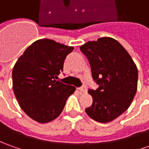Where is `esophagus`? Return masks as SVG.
Here are the masks:
<instances>
[{"mask_svg": "<svg viewBox=\"0 0 149 149\" xmlns=\"http://www.w3.org/2000/svg\"><path fill=\"white\" fill-rule=\"evenodd\" d=\"M78 91L80 92H82V93H84V92L86 91V88L84 87V86H82V87H80L78 88Z\"/></svg>", "mask_w": 149, "mask_h": 149, "instance_id": "1", "label": "esophagus"}]
</instances>
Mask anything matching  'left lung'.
Segmentation results:
<instances>
[{
    "mask_svg": "<svg viewBox=\"0 0 149 149\" xmlns=\"http://www.w3.org/2000/svg\"><path fill=\"white\" fill-rule=\"evenodd\" d=\"M89 60L92 78L99 85L89 89L92 105L86 113L95 121H113L130 107L137 91L138 69L125 48L115 39L102 37L80 47Z\"/></svg>",
    "mask_w": 149,
    "mask_h": 149,
    "instance_id": "8db88e82",
    "label": "left lung"
}]
</instances>
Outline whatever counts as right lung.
Here are the masks:
<instances>
[{
  "instance_id": "right-lung-1",
  "label": "right lung",
  "mask_w": 149,
  "mask_h": 149,
  "mask_svg": "<svg viewBox=\"0 0 149 149\" xmlns=\"http://www.w3.org/2000/svg\"><path fill=\"white\" fill-rule=\"evenodd\" d=\"M49 39L33 42L19 58L12 71L13 90L19 106L40 123L53 121L62 113L76 88L56 81L67 55L73 50Z\"/></svg>"
}]
</instances>
